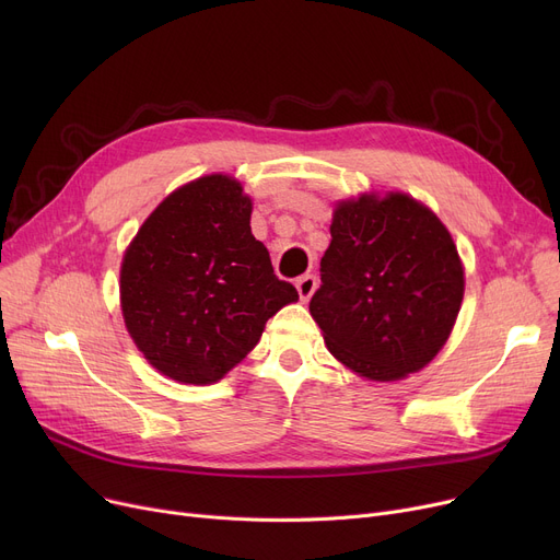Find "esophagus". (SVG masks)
I'll list each match as a JSON object with an SVG mask.
<instances>
[{"mask_svg": "<svg viewBox=\"0 0 560 560\" xmlns=\"http://www.w3.org/2000/svg\"><path fill=\"white\" fill-rule=\"evenodd\" d=\"M295 285H298L300 298L306 302V300L313 298V292H315V288H317V279H315V275H304V277H300V279L295 281Z\"/></svg>", "mask_w": 560, "mask_h": 560, "instance_id": "34e87169", "label": "esophagus"}]
</instances>
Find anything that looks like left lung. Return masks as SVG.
<instances>
[{
  "label": "left lung",
  "mask_w": 560,
  "mask_h": 560,
  "mask_svg": "<svg viewBox=\"0 0 560 560\" xmlns=\"http://www.w3.org/2000/svg\"><path fill=\"white\" fill-rule=\"evenodd\" d=\"M319 277L308 308L329 351L374 381H397L438 354L465 283L450 231L399 192L338 203Z\"/></svg>",
  "instance_id": "8db88e82"
}]
</instances>
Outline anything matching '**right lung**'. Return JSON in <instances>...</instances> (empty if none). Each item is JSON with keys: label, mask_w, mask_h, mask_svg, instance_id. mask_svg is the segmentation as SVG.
<instances>
[{"label": "right lung", "mask_w": 560, "mask_h": 560, "mask_svg": "<svg viewBox=\"0 0 560 560\" xmlns=\"http://www.w3.org/2000/svg\"><path fill=\"white\" fill-rule=\"evenodd\" d=\"M252 199L231 176L174 190L129 245L120 295L127 329L159 372L215 384L260 340L279 308L298 302L252 235Z\"/></svg>", "instance_id": "add662e5"}]
</instances>
